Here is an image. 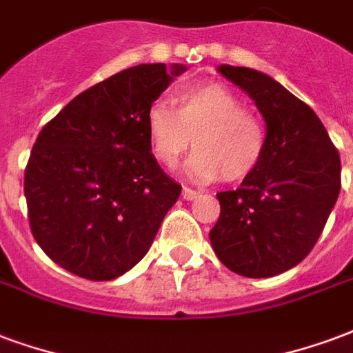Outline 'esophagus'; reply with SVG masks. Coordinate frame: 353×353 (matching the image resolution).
Returning <instances> with one entry per match:
<instances>
[{
  "mask_svg": "<svg viewBox=\"0 0 353 353\" xmlns=\"http://www.w3.org/2000/svg\"><path fill=\"white\" fill-rule=\"evenodd\" d=\"M181 196H183L185 200H194V198L198 196V190L189 189V187H183V190H181Z\"/></svg>",
  "mask_w": 353,
  "mask_h": 353,
  "instance_id": "obj_1",
  "label": "esophagus"
}]
</instances>
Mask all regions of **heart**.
<instances>
[{
  "instance_id": "1",
  "label": "heart",
  "mask_w": 353,
  "mask_h": 353,
  "mask_svg": "<svg viewBox=\"0 0 353 353\" xmlns=\"http://www.w3.org/2000/svg\"><path fill=\"white\" fill-rule=\"evenodd\" d=\"M150 150L164 166L194 145L185 172L200 181L234 183L249 177L265 157L268 127L256 112L223 83H198L177 91L176 108L153 103L145 116Z\"/></svg>"
}]
</instances>
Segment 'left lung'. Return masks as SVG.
Returning a JSON list of instances; mask_svg holds the SVG:
<instances>
[{
    "label": "left lung",
    "mask_w": 353,
    "mask_h": 353,
    "mask_svg": "<svg viewBox=\"0 0 353 353\" xmlns=\"http://www.w3.org/2000/svg\"><path fill=\"white\" fill-rule=\"evenodd\" d=\"M219 72L256 103L268 127L265 157L239 189L219 192L211 228L216 258L237 275L265 279L309 254L341 190V157L309 104L260 70Z\"/></svg>",
    "instance_id": "obj_1"
}]
</instances>
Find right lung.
Segmentation results:
<instances>
[{
    "label": "right lung",
    "instance_id": "add662e5",
    "mask_svg": "<svg viewBox=\"0 0 353 353\" xmlns=\"http://www.w3.org/2000/svg\"><path fill=\"white\" fill-rule=\"evenodd\" d=\"M183 70H121L74 97L39 132L23 194L35 241L63 270L112 281L150 250L181 185L151 155L145 116Z\"/></svg>",
    "mask_w": 353,
    "mask_h": 353
}]
</instances>
